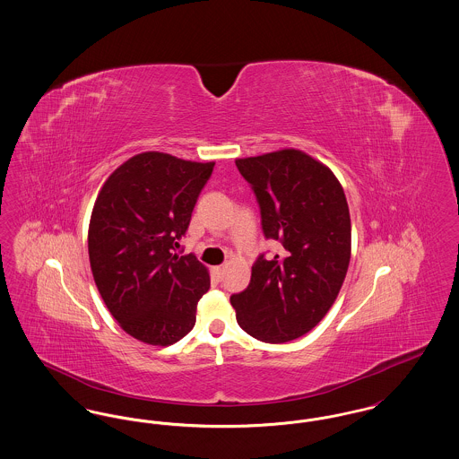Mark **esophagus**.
<instances>
[{"mask_svg": "<svg viewBox=\"0 0 459 459\" xmlns=\"http://www.w3.org/2000/svg\"><path fill=\"white\" fill-rule=\"evenodd\" d=\"M223 270H225L223 266H213V277H215L217 282H220V281L223 279Z\"/></svg>", "mask_w": 459, "mask_h": 459, "instance_id": "1", "label": "esophagus"}]
</instances>
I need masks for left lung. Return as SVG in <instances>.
Returning <instances> with one entry per match:
<instances>
[{
    "label": "left lung",
    "mask_w": 459,
    "mask_h": 459,
    "mask_svg": "<svg viewBox=\"0 0 459 459\" xmlns=\"http://www.w3.org/2000/svg\"><path fill=\"white\" fill-rule=\"evenodd\" d=\"M262 210L266 239L282 244L251 268L232 294L238 324L255 339L282 344L316 327L337 299L351 260L350 206L337 177L301 150L238 158Z\"/></svg>",
    "instance_id": "obj_1"
}]
</instances>
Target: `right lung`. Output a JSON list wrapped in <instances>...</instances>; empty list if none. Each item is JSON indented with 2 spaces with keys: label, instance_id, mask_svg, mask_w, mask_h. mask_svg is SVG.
I'll list each match as a JSON object with an SVG mask.
<instances>
[{
  "label": "right lung",
  "instance_id": "add662e5",
  "mask_svg": "<svg viewBox=\"0 0 459 459\" xmlns=\"http://www.w3.org/2000/svg\"><path fill=\"white\" fill-rule=\"evenodd\" d=\"M215 161L146 152L103 184L89 221L91 272L111 316L134 339L170 346L196 324L210 289L196 256L172 253L191 221Z\"/></svg>",
  "mask_w": 459,
  "mask_h": 459
}]
</instances>
